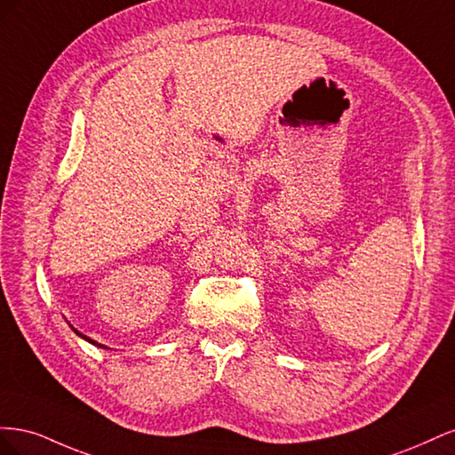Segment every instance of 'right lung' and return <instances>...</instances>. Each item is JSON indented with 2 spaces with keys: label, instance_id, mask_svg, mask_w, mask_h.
Segmentation results:
<instances>
[{
  "label": "right lung",
  "instance_id": "obj_1",
  "mask_svg": "<svg viewBox=\"0 0 455 455\" xmlns=\"http://www.w3.org/2000/svg\"><path fill=\"white\" fill-rule=\"evenodd\" d=\"M68 324H70V323H68ZM70 328H72V330H74V332H76V334H77V336H79V338H84V339H85V341H89V343H92V346H96V347H102V349H108V347H106V346H102V343H99V341H94V339H91V338H89V336H85V334H81V332H79V330H76V328H74V326H72V324H70Z\"/></svg>",
  "mask_w": 455,
  "mask_h": 455
}]
</instances>
